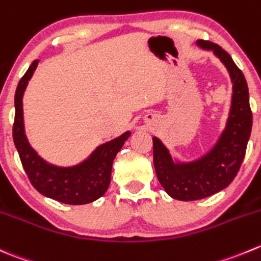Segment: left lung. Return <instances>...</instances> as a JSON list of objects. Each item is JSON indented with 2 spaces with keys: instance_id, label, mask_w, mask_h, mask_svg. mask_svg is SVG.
I'll return each instance as SVG.
<instances>
[{
  "instance_id": "left-lung-1",
  "label": "left lung",
  "mask_w": 261,
  "mask_h": 261,
  "mask_svg": "<svg viewBox=\"0 0 261 261\" xmlns=\"http://www.w3.org/2000/svg\"><path fill=\"white\" fill-rule=\"evenodd\" d=\"M203 49L213 50L223 62L232 80V103L221 138L211 151L189 163L173 162L168 149L153 138V162L156 177L171 198L182 201L199 200L226 189L236 177L246 153L252 127L249 88L241 70L222 47L208 40H198Z\"/></svg>"
}]
</instances>
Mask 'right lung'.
<instances>
[{
    "label": "right lung",
    "instance_id": "1",
    "mask_svg": "<svg viewBox=\"0 0 261 261\" xmlns=\"http://www.w3.org/2000/svg\"><path fill=\"white\" fill-rule=\"evenodd\" d=\"M39 61L35 60L20 79L15 93L14 144L24 171L33 186L47 198L63 204L82 205L97 200L107 191L111 182L113 159L131 135L126 131L118 138L98 146L88 159L74 167H57L47 163L30 146L24 130L22 95Z\"/></svg>",
    "mask_w": 261,
    "mask_h": 261
}]
</instances>
